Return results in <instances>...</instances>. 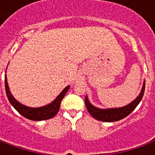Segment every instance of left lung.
<instances>
[{"label":"left lung","instance_id":"8db88e82","mask_svg":"<svg viewBox=\"0 0 155 155\" xmlns=\"http://www.w3.org/2000/svg\"><path fill=\"white\" fill-rule=\"evenodd\" d=\"M144 88H145V81H143V86L141 89L140 94L136 97V99L133 101L131 103L127 104L125 106L120 108H108V109H100L94 106L88 99V96H85L84 103L86 105L89 113L93 116L94 119L104 121V122H114L118 121L125 118L137 107V105L140 104V102L143 98L144 93Z\"/></svg>","mask_w":155,"mask_h":155}]
</instances>
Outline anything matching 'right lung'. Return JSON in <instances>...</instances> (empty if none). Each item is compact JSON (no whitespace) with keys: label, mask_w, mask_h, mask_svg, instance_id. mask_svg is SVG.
Instances as JSON below:
<instances>
[{"label":"right lung","mask_w":155,"mask_h":155,"mask_svg":"<svg viewBox=\"0 0 155 155\" xmlns=\"http://www.w3.org/2000/svg\"><path fill=\"white\" fill-rule=\"evenodd\" d=\"M5 87L6 95H7L10 103L20 114L25 117L26 119H29V120L41 121V120L51 119L57 114L58 111L60 110L61 101L63 100V98L66 94L68 90L70 89L71 85H68L64 88V90L60 93V94L51 103L46 104L45 106H41V107L38 108H32L24 105V104H21L19 101H16L15 98L13 97V95H12L11 91H10V89H9L6 75H5Z\"/></svg>","instance_id":"add662e5"}]
</instances>
